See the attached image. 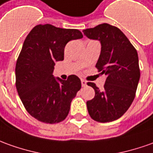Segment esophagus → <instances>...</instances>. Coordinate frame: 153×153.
<instances>
[{
  "label": "esophagus",
  "instance_id": "obj_1",
  "mask_svg": "<svg viewBox=\"0 0 153 153\" xmlns=\"http://www.w3.org/2000/svg\"><path fill=\"white\" fill-rule=\"evenodd\" d=\"M81 82H82V87H86V86H87V82H86L85 80H82Z\"/></svg>",
  "mask_w": 153,
  "mask_h": 153
}]
</instances>
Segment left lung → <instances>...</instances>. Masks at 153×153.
Segmentation results:
<instances>
[{"instance_id":"left-lung-1","label":"left lung","mask_w":153,"mask_h":153,"mask_svg":"<svg viewBox=\"0 0 153 153\" xmlns=\"http://www.w3.org/2000/svg\"><path fill=\"white\" fill-rule=\"evenodd\" d=\"M84 35L101 43V54L96 67L107 79L104 90L93 82L87 85L95 90L94 98L87 102L91 118L109 123L120 118L135 98L140 79L138 55L134 46L117 27L103 23L83 30Z\"/></svg>"}]
</instances>
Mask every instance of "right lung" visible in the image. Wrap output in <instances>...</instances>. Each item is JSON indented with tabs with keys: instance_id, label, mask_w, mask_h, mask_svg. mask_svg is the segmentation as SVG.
Segmentation results:
<instances>
[{
	"instance_id": "obj_1",
	"label": "right lung",
	"mask_w": 153,
	"mask_h": 153,
	"mask_svg": "<svg viewBox=\"0 0 153 153\" xmlns=\"http://www.w3.org/2000/svg\"><path fill=\"white\" fill-rule=\"evenodd\" d=\"M82 37L79 30L50 24L37 25L27 35L16 65V87L26 111L40 122L58 123L69 113L81 80L75 75L56 78L53 71L64 59L66 43Z\"/></svg>"
}]
</instances>
